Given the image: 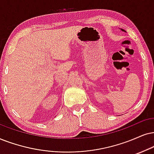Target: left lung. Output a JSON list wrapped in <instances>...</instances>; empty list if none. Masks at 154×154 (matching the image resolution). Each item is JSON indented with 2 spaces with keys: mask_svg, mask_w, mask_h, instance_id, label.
Here are the masks:
<instances>
[{
  "mask_svg": "<svg viewBox=\"0 0 154 154\" xmlns=\"http://www.w3.org/2000/svg\"><path fill=\"white\" fill-rule=\"evenodd\" d=\"M121 30H122V31H123V32H126V31H125V30H123V29H122V28H121Z\"/></svg>",
  "mask_w": 154,
  "mask_h": 154,
  "instance_id": "1",
  "label": "left lung"
}]
</instances>
